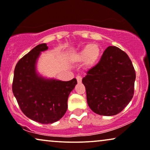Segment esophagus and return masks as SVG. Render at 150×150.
<instances>
[{
	"mask_svg": "<svg viewBox=\"0 0 150 150\" xmlns=\"http://www.w3.org/2000/svg\"><path fill=\"white\" fill-rule=\"evenodd\" d=\"M76 79L77 80V82H78V83L81 82V79H82V77H81V76H80V75H77V76L76 77Z\"/></svg>",
	"mask_w": 150,
	"mask_h": 150,
	"instance_id": "1",
	"label": "esophagus"
}]
</instances>
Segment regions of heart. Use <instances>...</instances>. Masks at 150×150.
Instances as JSON below:
<instances>
[{
    "mask_svg": "<svg viewBox=\"0 0 150 150\" xmlns=\"http://www.w3.org/2000/svg\"><path fill=\"white\" fill-rule=\"evenodd\" d=\"M102 50L99 45L88 43L74 55V59L78 62L85 61V65L91 68L99 62Z\"/></svg>",
    "mask_w": 150,
    "mask_h": 150,
    "instance_id": "b5f03b06",
    "label": "heart"
}]
</instances>
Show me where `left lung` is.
I'll list each match as a JSON object with an SVG mask.
<instances>
[{
  "label": "left lung",
  "instance_id": "obj_1",
  "mask_svg": "<svg viewBox=\"0 0 150 150\" xmlns=\"http://www.w3.org/2000/svg\"><path fill=\"white\" fill-rule=\"evenodd\" d=\"M135 79L127 54L117 47H108L97 65L82 79L89 107L101 115L121 112L133 98Z\"/></svg>",
  "mask_w": 150,
  "mask_h": 150
}]
</instances>
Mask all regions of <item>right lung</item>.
Instances as JSON below:
<instances>
[{
	"label": "right lung",
	"instance_id": "right-lung-1",
	"mask_svg": "<svg viewBox=\"0 0 150 150\" xmlns=\"http://www.w3.org/2000/svg\"><path fill=\"white\" fill-rule=\"evenodd\" d=\"M45 43L35 47L15 66L12 91L22 112L41 124H50L61 119L68 108V98L77 79L64 81L45 79L36 71L41 52L48 50Z\"/></svg>",
	"mask_w": 150,
	"mask_h": 150
}]
</instances>
